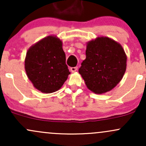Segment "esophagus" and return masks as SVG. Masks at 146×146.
Returning a JSON list of instances; mask_svg holds the SVG:
<instances>
[{"label": "esophagus", "mask_w": 146, "mask_h": 146, "mask_svg": "<svg viewBox=\"0 0 146 146\" xmlns=\"http://www.w3.org/2000/svg\"><path fill=\"white\" fill-rule=\"evenodd\" d=\"M70 69H71V72H75L77 71V70H78V67H71Z\"/></svg>", "instance_id": "esophagus-1"}]
</instances>
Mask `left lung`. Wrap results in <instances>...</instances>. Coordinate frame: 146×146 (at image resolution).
<instances>
[{"label":"left lung","mask_w":146,"mask_h":146,"mask_svg":"<svg viewBox=\"0 0 146 146\" xmlns=\"http://www.w3.org/2000/svg\"><path fill=\"white\" fill-rule=\"evenodd\" d=\"M127 57L119 43L108 37H98L87 43L86 59L79 73L87 88L97 94L110 91L121 80Z\"/></svg>","instance_id":"left-lung-1"}]
</instances>
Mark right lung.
Listing matches in <instances>:
<instances>
[{"label":"right lung","mask_w":146,"mask_h":146,"mask_svg":"<svg viewBox=\"0 0 146 146\" xmlns=\"http://www.w3.org/2000/svg\"><path fill=\"white\" fill-rule=\"evenodd\" d=\"M25 68L40 91L51 93L59 90L70 74L62 41L48 36L31 46L27 52Z\"/></svg>","instance_id":"add662e5"}]
</instances>
